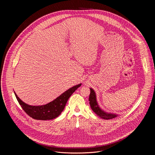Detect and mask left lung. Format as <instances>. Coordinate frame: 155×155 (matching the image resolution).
<instances>
[{
    "instance_id": "left-lung-1",
    "label": "left lung",
    "mask_w": 155,
    "mask_h": 155,
    "mask_svg": "<svg viewBox=\"0 0 155 155\" xmlns=\"http://www.w3.org/2000/svg\"><path fill=\"white\" fill-rule=\"evenodd\" d=\"M89 101H90V104L91 106V109L93 110V112L96 114L97 115H98L99 117L105 120H109L112 119L117 117V115L113 114H108L106 112H104L103 110H102L96 101V93H94V90L93 89H90V95L89 97Z\"/></svg>"
}]
</instances>
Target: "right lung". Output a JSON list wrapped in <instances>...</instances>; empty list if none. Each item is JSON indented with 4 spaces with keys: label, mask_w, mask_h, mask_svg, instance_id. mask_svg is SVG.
<instances>
[{
    "label": "right lung",
    "mask_w": 155,
    "mask_h": 155,
    "mask_svg": "<svg viewBox=\"0 0 155 155\" xmlns=\"http://www.w3.org/2000/svg\"><path fill=\"white\" fill-rule=\"evenodd\" d=\"M80 86L81 84H79L71 87L52 102L41 106H32L26 104L14 93L19 105L30 117L35 120H53L61 114L69 98Z\"/></svg>",
    "instance_id": "1"
}]
</instances>
